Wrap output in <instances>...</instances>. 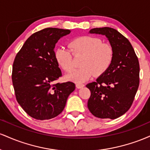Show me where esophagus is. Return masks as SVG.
Returning a JSON list of instances; mask_svg holds the SVG:
<instances>
[{
  "label": "esophagus",
  "mask_w": 150,
  "mask_h": 150,
  "mask_svg": "<svg viewBox=\"0 0 150 150\" xmlns=\"http://www.w3.org/2000/svg\"><path fill=\"white\" fill-rule=\"evenodd\" d=\"M84 86H85V85H84L83 84H80V83H77L76 84V87L77 89L82 88V87H83Z\"/></svg>",
  "instance_id": "1"
}]
</instances>
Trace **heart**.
Masks as SVG:
<instances>
[{"label":"heart","instance_id":"heart-1","mask_svg":"<svg viewBox=\"0 0 150 150\" xmlns=\"http://www.w3.org/2000/svg\"><path fill=\"white\" fill-rule=\"evenodd\" d=\"M70 51L74 55H82L80 65L82 68L75 70L66 75L68 80L82 83L94 75L104 74L112 63L113 50L109 44L103 43L99 37L82 36L69 43ZM70 50L58 47L55 50L54 57L60 67L65 72L73 69V55Z\"/></svg>","mask_w":150,"mask_h":150}]
</instances>
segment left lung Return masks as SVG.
<instances>
[{
  "label": "left lung",
  "instance_id": "left-lung-1",
  "mask_svg": "<svg viewBox=\"0 0 150 150\" xmlns=\"http://www.w3.org/2000/svg\"><path fill=\"white\" fill-rule=\"evenodd\" d=\"M90 34L104 35L113 50L109 68L96 80L87 84L91 96L87 106L99 118H118L128 111L140 82V65L133 48L124 36L111 27L94 28Z\"/></svg>",
  "mask_w": 150,
  "mask_h": 150
}]
</instances>
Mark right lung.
<instances>
[{"mask_svg":"<svg viewBox=\"0 0 150 150\" xmlns=\"http://www.w3.org/2000/svg\"><path fill=\"white\" fill-rule=\"evenodd\" d=\"M71 31L49 28L31 35L18 53L13 65L12 80L18 104L37 120L55 118L64 109L73 82L53 84L62 75L54 57V48Z\"/></svg>","mask_w":150,"mask_h":150,"instance_id":"obj_1","label":"right lung"}]
</instances>
